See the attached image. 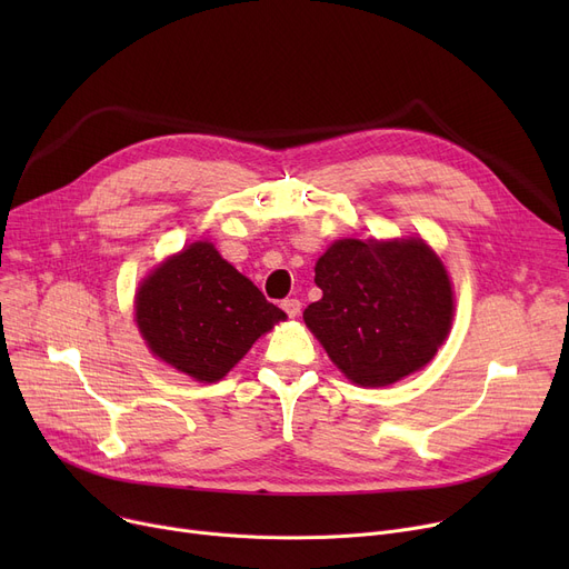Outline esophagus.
I'll return each instance as SVG.
<instances>
[{
    "label": "esophagus",
    "mask_w": 569,
    "mask_h": 569,
    "mask_svg": "<svg viewBox=\"0 0 569 569\" xmlns=\"http://www.w3.org/2000/svg\"><path fill=\"white\" fill-rule=\"evenodd\" d=\"M281 309H283L290 318H295V316H300V311H302V302H300V300H295V297H288V300H283V302H281Z\"/></svg>",
    "instance_id": "1"
}]
</instances>
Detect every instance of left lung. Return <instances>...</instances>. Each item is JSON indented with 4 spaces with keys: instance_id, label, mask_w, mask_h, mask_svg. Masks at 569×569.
<instances>
[{
    "instance_id": "left-lung-1",
    "label": "left lung",
    "mask_w": 569,
    "mask_h": 569,
    "mask_svg": "<svg viewBox=\"0 0 569 569\" xmlns=\"http://www.w3.org/2000/svg\"><path fill=\"white\" fill-rule=\"evenodd\" d=\"M318 302L305 322L357 385L385 387L422 369L450 332L452 286L422 239H339L316 262Z\"/></svg>"
}]
</instances>
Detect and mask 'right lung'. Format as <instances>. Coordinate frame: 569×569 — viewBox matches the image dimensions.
Masks as SVG:
<instances>
[{
	"mask_svg": "<svg viewBox=\"0 0 569 569\" xmlns=\"http://www.w3.org/2000/svg\"><path fill=\"white\" fill-rule=\"evenodd\" d=\"M136 320L159 360L196 380L217 382L286 313L212 244L196 242L142 283Z\"/></svg>",
	"mask_w": 569,
	"mask_h": 569,
	"instance_id": "obj_1",
	"label": "right lung"
}]
</instances>
